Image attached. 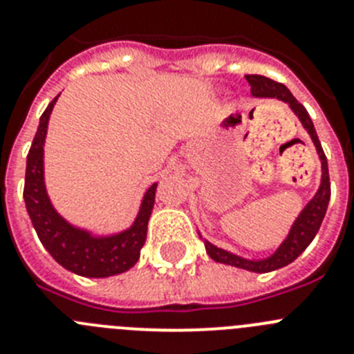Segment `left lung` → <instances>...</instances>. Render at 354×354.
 <instances>
[{"label": "left lung", "mask_w": 354, "mask_h": 354, "mask_svg": "<svg viewBox=\"0 0 354 354\" xmlns=\"http://www.w3.org/2000/svg\"><path fill=\"white\" fill-rule=\"evenodd\" d=\"M246 81H248L250 86H252L253 97L280 99V101L287 102V104L290 106V109L296 113V117L301 120L306 133L310 134L312 142H314L315 145V150H317L319 159H321V168H323L321 186H319L317 193H315L314 198L305 205V209L299 212V216L296 218L294 225L290 227V232L289 236H287V239L283 241L282 245L278 246V250L271 255V257L262 259V261H250V259L239 257L236 253H230L227 252V250L218 248V246L211 245L209 241H204L205 250H207L209 257H211L212 261L221 262V264L234 266V268H241V270L253 271V273H270V271L280 270L283 266L296 261L315 237L319 227H321V223H323L324 220V214H326L328 202H330V174H328L326 156H324V150L323 147H321L317 133H315V127L310 120V115H308V111L305 109V106L299 104V102L296 101V97L289 92V88H287L286 84L277 83V81L270 80V77L259 76V74H250V76H246Z\"/></svg>", "instance_id": "left-lung-1"}]
</instances>
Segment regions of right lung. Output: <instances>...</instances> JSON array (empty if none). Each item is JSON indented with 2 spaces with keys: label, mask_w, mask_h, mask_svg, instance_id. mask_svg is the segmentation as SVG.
I'll return each mask as SVG.
<instances>
[{
  "label": "right lung",
  "mask_w": 354,
  "mask_h": 354,
  "mask_svg": "<svg viewBox=\"0 0 354 354\" xmlns=\"http://www.w3.org/2000/svg\"><path fill=\"white\" fill-rule=\"evenodd\" d=\"M58 95L49 102L39 122V129L26 159L24 202L44 248L60 266L80 277L106 278L120 274L133 268L145 245L147 225L152 214L158 184L147 189L134 223L124 232L113 236H93L64 220L53 207L44 183V142L48 134L49 115Z\"/></svg>",
  "instance_id": "right-lung-1"
}]
</instances>
